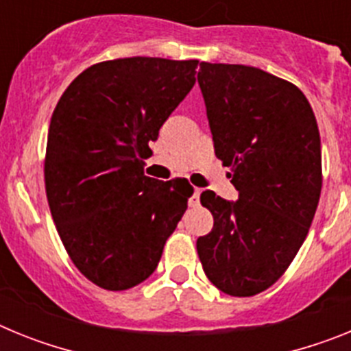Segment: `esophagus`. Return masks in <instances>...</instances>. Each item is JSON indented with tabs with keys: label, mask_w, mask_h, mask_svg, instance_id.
I'll use <instances>...</instances> for the list:
<instances>
[{
	"label": "esophagus",
	"mask_w": 351,
	"mask_h": 351,
	"mask_svg": "<svg viewBox=\"0 0 351 351\" xmlns=\"http://www.w3.org/2000/svg\"><path fill=\"white\" fill-rule=\"evenodd\" d=\"M200 193H202V190H200V188H195L193 197L190 198V207H197L198 204H200Z\"/></svg>",
	"instance_id": "1"
}]
</instances>
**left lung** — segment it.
Wrapping results in <instances>:
<instances>
[{"mask_svg": "<svg viewBox=\"0 0 351 351\" xmlns=\"http://www.w3.org/2000/svg\"><path fill=\"white\" fill-rule=\"evenodd\" d=\"M198 84L214 151L239 191L200 202L214 218L197 251L214 287L251 297L280 280L315 218L322 191L320 132L295 84L255 66L200 63Z\"/></svg>", "mask_w": 351, "mask_h": 351, "instance_id": "left-lung-1", "label": "left lung"}]
</instances>
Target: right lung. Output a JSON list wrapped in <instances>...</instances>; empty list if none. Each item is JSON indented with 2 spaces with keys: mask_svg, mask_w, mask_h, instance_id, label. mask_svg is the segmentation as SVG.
Wrapping results in <instances>:
<instances>
[{
  "mask_svg": "<svg viewBox=\"0 0 351 351\" xmlns=\"http://www.w3.org/2000/svg\"><path fill=\"white\" fill-rule=\"evenodd\" d=\"M197 60L123 58L86 68L56 105L45 193L68 256L104 290L153 274L193 195L186 179L144 176L169 119L195 84Z\"/></svg>",
  "mask_w": 351,
  "mask_h": 351,
  "instance_id": "add662e5",
  "label": "right lung"
}]
</instances>
